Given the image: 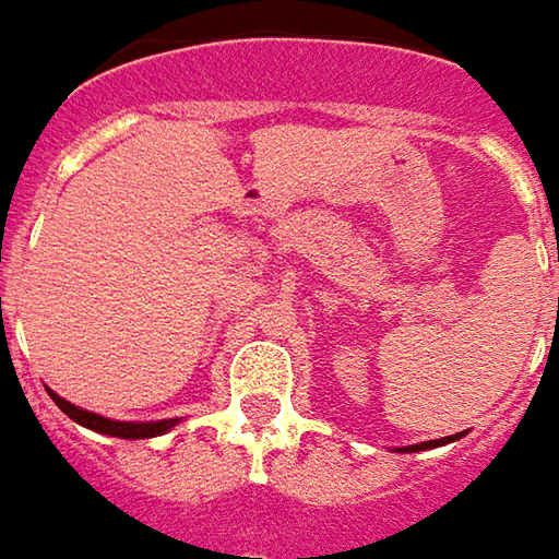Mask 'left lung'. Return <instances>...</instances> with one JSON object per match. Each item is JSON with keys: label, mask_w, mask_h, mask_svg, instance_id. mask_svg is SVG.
<instances>
[{"label": "left lung", "mask_w": 559, "mask_h": 559, "mask_svg": "<svg viewBox=\"0 0 559 559\" xmlns=\"http://www.w3.org/2000/svg\"><path fill=\"white\" fill-rule=\"evenodd\" d=\"M457 436H448V439H436V441H423V444H411V448H397V451H426V448H439L444 441H454Z\"/></svg>", "instance_id": "1"}]
</instances>
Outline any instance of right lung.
<instances>
[{"label":"right lung","mask_w":559,"mask_h":559,"mask_svg":"<svg viewBox=\"0 0 559 559\" xmlns=\"http://www.w3.org/2000/svg\"><path fill=\"white\" fill-rule=\"evenodd\" d=\"M49 395H52L55 404H58L68 417L74 419V423L93 429V432H102V436H115V439H155V436H164L167 429L177 426V419H158V423H120V419L98 417L93 411H83V407L64 401L61 395H55V392H49Z\"/></svg>","instance_id":"obj_1"}]
</instances>
